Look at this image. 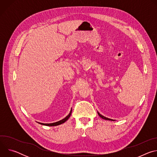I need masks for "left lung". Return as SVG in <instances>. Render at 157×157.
Instances as JSON below:
<instances>
[{
  "mask_svg": "<svg viewBox=\"0 0 157 157\" xmlns=\"http://www.w3.org/2000/svg\"><path fill=\"white\" fill-rule=\"evenodd\" d=\"M98 115L99 116V117H101L102 119H104V120H107V121H115L116 120H114V119H109V118H107V117H105V116H102V115H101L99 112L98 111Z\"/></svg>",
  "mask_w": 157,
  "mask_h": 157,
  "instance_id": "8db88e82",
  "label": "left lung"
}]
</instances>
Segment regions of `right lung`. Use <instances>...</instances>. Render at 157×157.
I'll use <instances>...</instances> for the list:
<instances>
[{
	"label": "right lung",
	"instance_id": "obj_1",
	"mask_svg": "<svg viewBox=\"0 0 157 157\" xmlns=\"http://www.w3.org/2000/svg\"><path fill=\"white\" fill-rule=\"evenodd\" d=\"M71 113H72V108L69 114L66 117H64V119H63L62 120L59 121H58V122H53V123H50V124H44V123H41V122H38V124H41V125H46V126H56V125H59L60 124H62L63 123H64L66 121H68V119L71 116Z\"/></svg>",
	"mask_w": 157,
	"mask_h": 157
}]
</instances>
